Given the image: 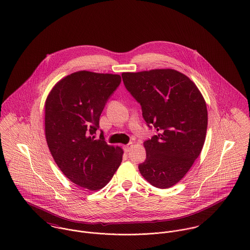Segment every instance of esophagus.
I'll return each instance as SVG.
<instances>
[{"instance_id": "34e87169", "label": "esophagus", "mask_w": 250, "mask_h": 250, "mask_svg": "<svg viewBox=\"0 0 250 250\" xmlns=\"http://www.w3.org/2000/svg\"><path fill=\"white\" fill-rule=\"evenodd\" d=\"M131 146H132V143H129V144L124 146V150H125V152H128V151L131 149Z\"/></svg>"}]
</instances>
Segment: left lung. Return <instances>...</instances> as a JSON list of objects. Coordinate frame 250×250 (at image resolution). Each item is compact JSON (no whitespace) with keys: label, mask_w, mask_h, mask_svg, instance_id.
Segmentation results:
<instances>
[{"label":"left lung","mask_w":250,"mask_h":250,"mask_svg":"<svg viewBox=\"0 0 250 250\" xmlns=\"http://www.w3.org/2000/svg\"><path fill=\"white\" fill-rule=\"evenodd\" d=\"M127 91L157 134L144 142L146 159L139 165L152 186L166 189L179 182L198 157L206 137L208 113L196 85L172 69L123 73Z\"/></svg>","instance_id":"1"}]
</instances>
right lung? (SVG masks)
<instances>
[{"mask_svg":"<svg viewBox=\"0 0 250 250\" xmlns=\"http://www.w3.org/2000/svg\"><path fill=\"white\" fill-rule=\"evenodd\" d=\"M121 76L73 73L53 87L45 103V135L60 170L76 185L103 189L121 165L124 150L95 140L100 116Z\"/></svg>","mask_w":250,"mask_h":250,"instance_id":"right-lung-1","label":"right lung"}]
</instances>
